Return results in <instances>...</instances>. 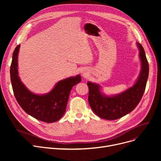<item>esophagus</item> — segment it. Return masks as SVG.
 Segmentation results:
<instances>
[{
  "mask_svg": "<svg viewBox=\"0 0 161 161\" xmlns=\"http://www.w3.org/2000/svg\"><path fill=\"white\" fill-rule=\"evenodd\" d=\"M89 72L87 69H83L81 72V75L83 76V77H87V76L89 75Z\"/></svg>",
  "mask_w": 161,
  "mask_h": 161,
  "instance_id": "1",
  "label": "esophagus"
}]
</instances>
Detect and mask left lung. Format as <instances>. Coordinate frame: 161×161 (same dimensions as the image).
<instances>
[{"label": "left lung", "mask_w": 161, "mask_h": 161, "mask_svg": "<svg viewBox=\"0 0 161 161\" xmlns=\"http://www.w3.org/2000/svg\"><path fill=\"white\" fill-rule=\"evenodd\" d=\"M139 49L141 70L133 86L116 95H107L99 84L88 81L89 104L93 112L107 120H115L131 112L139 104L145 91L149 75V64L142 46L136 42Z\"/></svg>", "instance_id": "1"}]
</instances>
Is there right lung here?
Here are the masks:
<instances>
[{"label":"right lung","instance_id":"right-lung-1","mask_svg":"<svg viewBox=\"0 0 161 161\" xmlns=\"http://www.w3.org/2000/svg\"><path fill=\"white\" fill-rule=\"evenodd\" d=\"M19 48L20 45L15 47L10 66V79L17 101L25 112L38 120L48 123L59 120L66 111L72 88L81 81V75L78 74L58 81L47 93H34L24 85L19 76Z\"/></svg>","mask_w":161,"mask_h":161}]
</instances>
